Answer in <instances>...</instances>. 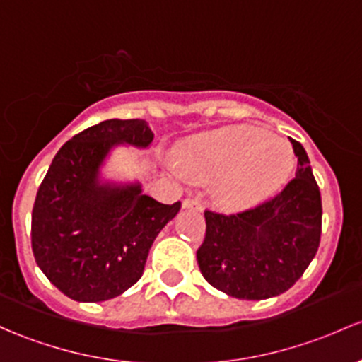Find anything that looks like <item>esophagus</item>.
<instances>
[{
	"instance_id": "esophagus-1",
	"label": "esophagus",
	"mask_w": 362,
	"mask_h": 362,
	"mask_svg": "<svg viewBox=\"0 0 362 362\" xmlns=\"http://www.w3.org/2000/svg\"><path fill=\"white\" fill-rule=\"evenodd\" d=\"M182 208H184V210L203 211V206H201L199 201H197V199H191V197H187V199L182 201Z\"/></svg>"
}]
</instances>
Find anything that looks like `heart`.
I'll list each match as a JSON object with an SVG mask.
<instances>
[{"mask_svg": "<svg viewBox=\"0 0 362 362\" xmlns=\"http://www.w3.org/2000/svg\"><path fill=\"white\" fill-rule=\"evenodd\" d=\"M173 177L213 182V196L227 210L258 204L286 184L293 152L286 140L255 127H227L194 135L178 146Z\"/></svg>", "mask_w": 362, "mask_h": 362, "instance_id": "heart-1", "label": "heart"}]
</instances>
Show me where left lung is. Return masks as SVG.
Listing matches in <instances>:
<instances>
[{"instance_id": "left-lung-1", "label": "left lung", "mask_w": 362, "mask_h": 362, "mask_svg": "<svg viewBox=\"0 0 362 362\" xmlns=\"http://www.w3.org/2000/svg\"><path fill=\"white\" fill-rule=\"evenodd\" d=\"M291 140L298 158L283 192L235 215L204 211L206 235L197 250L204 279L239 300H265L288 291L315 257L322 204L309 156Z\"/></svg>"}]
</instances>
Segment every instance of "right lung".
I'll return each mask as SVG.
<instances>
[{
  "instance_id": "right-lung-1",
  "label": "right lung",
  "mask_w": 362,
  "mask_h": 362,
  "mask_svg": "<svg viewBox=\"0 0 362 362\" xmlns=\"http://www.w3.org/2000/svg\"><path fill=\"white\" fill-rule=\"evenodd\" d=\"M144 119H107L74 135L53 158L33 208L30 243L37 267L76 302L119 296L142 277L156 235L180 210L136 182H114L102 168L117 146L147 149Z\"/></svg>"
}]
</instances>
